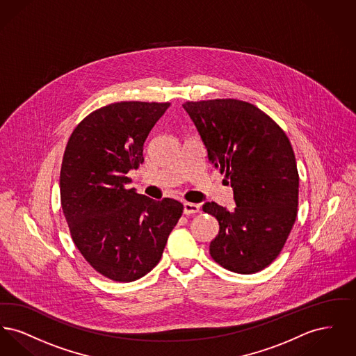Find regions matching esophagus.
<instances>
[{"instance_id": "1", "label": "esophagus", "mask_w": 356, "mask_h": 356, "mask_svg": "<svg viewBox=\"0 0 356 356\" xmlns=\"http://www.w3.org/2000/svg\"><path fill=\"white\" fill-rule=\"evenodd\" d=\"M183 207H184L183 211H184L186 215H193V213H197L200 211V205L199 204L184 203Z\"/></svg>"}]
</instances>
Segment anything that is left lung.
<instances>
[{
  "label": "left lung",
  "mask_w": 356,
  "mask_h": 356,
  "mask_svg": "<svg viewBox=\"0 0 356 356\" xmlns=\"http://www.w3.org/2000/svg\"><path fill=\"white\" fill-rule=\"evenodd\" d=\"M208 160L225 173L235 208L205 203L220 229L209 254L221 267L250 275L280 254L296 220L299 175L284 131L257 106L235 99L186 102Z\"/></svg>",
  "instance_id": "1"
}]
</instances>
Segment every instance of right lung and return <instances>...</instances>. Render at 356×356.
I'll return each mask as SVG.
<instances>
[{
	"label": "right lung",
	"instance_id": "add662e5",
	"mask_svg": "<svg viewBox=\"0 0 356 356\" xmlns=\"http://www.w3.org/2000/svg\"><path fill=\"white\" fill-rule=\"evenodd\" d=\"M170 102L109 104L73 131L60 172L63 212L85 260L115 282H134L160 261L183 213L173 199L156 202L128 188L144 163V143Z\"/></svg>",
	"mask_w": 356,
	"mask_h": 356
}]
</instances>
